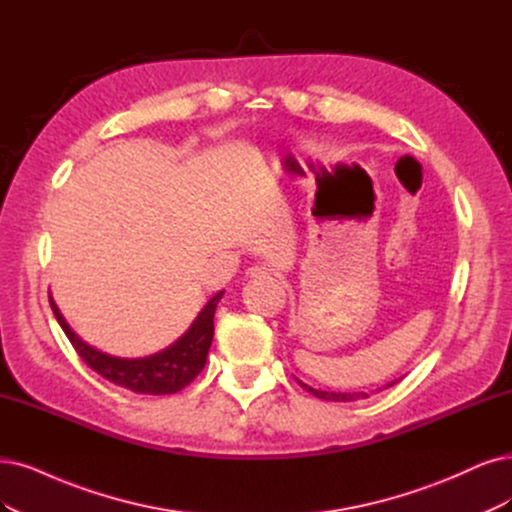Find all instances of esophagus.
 <instances>
[{"label": "esophagus", "mask_w": 512, "mask_h": 512, "mask_svg": "<svg viewBox=\"0 0 512 512\" xmlns=\"http://www.w3.org/2000/svg\"><path fill=\"white\" fill-rule=\"evenodd\" d=\"M270 274H272V270L266 268V266H253V268L246 270V278H266Z\"/></svg>", "instance_id": "1"}]
</instances>
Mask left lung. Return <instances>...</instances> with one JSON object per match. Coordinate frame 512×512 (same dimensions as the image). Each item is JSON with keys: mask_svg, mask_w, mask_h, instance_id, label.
Returning <instances> with one entry per match:
<instances>
[{"mask_svg": "<svg viewBox=\"0 0 512 512\" xmlns=\"http://www.w3.org/2000/svg\"><path fill=\"white\" fill-rule=\"evenodd\" d=\"M299 382V380H297ZM396 382H390V384H386V388H390V386H394ZM299 386L301 388H306L308 392H312L314 396H318V399H323V401H335V403H350V401H356V399H367V392H325V390H314V388H310L308 384H304V382H299Z\"/></svg>", "mask_w": 512, "mask_h": 512, "instance_id": "8db88e82", "label": "left lung"}]
</instances>
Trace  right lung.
<instances>
[{
	"label": "right lung",
	"instance_id": "1",
	"mask_svg": "<svg viewBox=\"0 0 512 512\" xmlns=\"http://www.w3.org/2000/svg\"><path fill=\"white\" fill-rule=\"evenodd\" d=\"M221 297H223V291H219L211 301H208L204 310L194 320V325L189 327V331L179 339V342H175L164 352H158L147 358H116V356L94 350L71 331V327L65 323L63 314L59 312V308H56L54 299L52 297L48 299H50V308L56 320H59L61 329L69 337L71 346L92 371H97L111 384L122 386L126 390H132L137 394L160 396V394H175L183 390L185 386L192 384L198 377V373L204 369L206 354H208V348H211L213 331H215L213 318Z\"/></svg>",
	"mask_w": 512,
	"mask_h": 512
}]
</instances>
